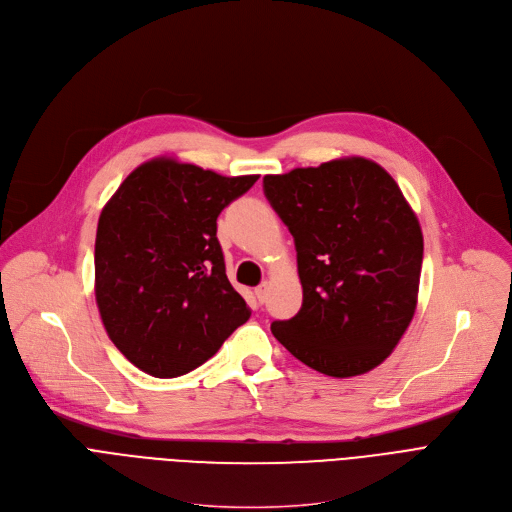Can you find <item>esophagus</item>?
<instances>
[{"mask_svg": "<svg viewBox=\"0 0 512 512\" xmlns=\"http://www.w3.org/2000/svg\"><path fill=\"white\" fill-rule=\"evenodd\" d=\"M267 294H269V284H267V282H263L261 286L255 288V296H257V300H259L261 304L267 302Z\"/></svg>", "mask_w": 512, "mask_h": 512, "instance_id": "esophagus-1", "label": "esophagus"}]
</instances>
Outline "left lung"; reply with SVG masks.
Wrapping results in <instances>:
<instances>
[{
  "mask_svg": "<svg viewBox=\"0 0 512 512\" xmlns=\"http://www.w3.org/2000/svg\"><path fill=\"white\" fill-rule=\"evenodd\" d=\"M271 208L294 236L302 306L271 323L300 362L348 379L379 366L410 327L424 238L383 166L350 156L265 175Z\"/></svg>",
  "mask_w": 512,
  "mask_h": 512,
  "instance_id": "8db88e82",
  "label": "left lung"
}]
</instances>
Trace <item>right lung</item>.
<instances>
[{"instance_id": "right-lung-1", "label": "right lung", "mask_w": 512, "mask_h": 512, "mask_svg": "<svg viewBox=\"0 0 512 512\" xmlns=\"http://www.w3.org/2000/svg\"><path fill=\"white\" fill-rule=\"evenodd\" d=\"M257 179L160 156L135 168L102 208L98 313L117 350L146 374H187L249 321L245 298L226 278L216 220Z\"/></svg>"}]
</instances>
